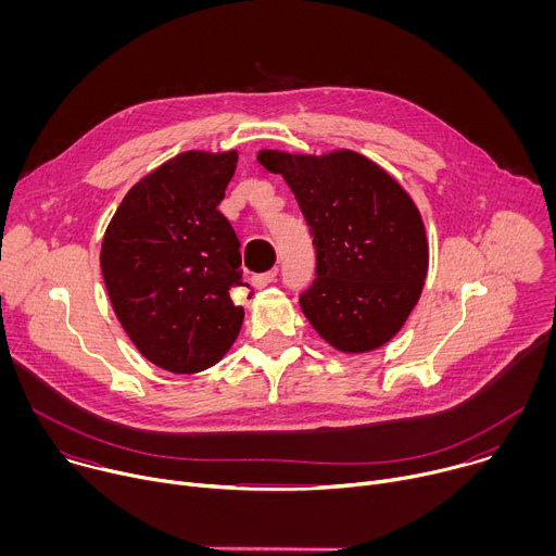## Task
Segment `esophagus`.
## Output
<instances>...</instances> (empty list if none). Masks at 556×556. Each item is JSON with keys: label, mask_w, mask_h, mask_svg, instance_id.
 Wrapping results in <instances>:
<instances>
[{"label": "esophagus", "mask_w": 556, "mask_h": 556, "mask_svg": "<svg viewBox=\"0 0 556 556\" xmlns=\"http://www.w3.org/2000/svg\"><path fill=\"white\" fill-rule=\"evenodd\" d=\"M275 279H277V270H268V273L255 275V277H253V283H255L257 288H266V286H270Z\"/></svg>", "instance_id": "esophagus-1"}]
</instances>
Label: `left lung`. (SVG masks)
<instances>
[{
  "label": "left lung",
  "mask_w": 556,
  "mask_h": 556,
  "mask_svg": "<svg viewBox=\"0 0 556 556\" xmlns=\"http://www.w3.org/2000/svg\"><path fill=\"white\" fill-rule=\"evenodd\" d=\"M257 161L283 176L312 232L316 279L299 299L309 326L345 354L391 341L429 270L427 230L412 195L352 149L324 155L262 149Z\"/></svg>",
  "instance_id": "1"
}]
</instances>
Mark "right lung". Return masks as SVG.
<instances>
[{
    "label": "right lung",
    "instance_id": "obj_1",
    "mask_svg": "<svg viewBox=\"0 0 556 556\" xmlns=\"http://www.w3.org/2000/svg\"><path fill=\"white\" fill-rule=\"evenodd\" d=\"M237 151H182L140 178L101 247L112 307L138 352L174 374L215 365L242 330L230 290L242 279L240 240L217 211Z\"/></svg>",
    "mask_w": 556,
    "mask_h": 556
}]
</instances>
